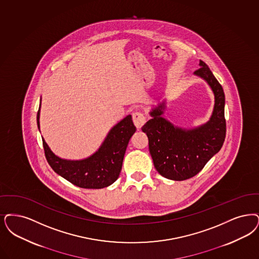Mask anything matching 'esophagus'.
I'll return each mask as SVG.
<instances>
[{"mask_svg": "<svg viewBox=\"0 0 259 259\" xmlns=\"http://www.w3.org/2000/svg\"><path fill=\"white\" fill-rule=\"evenodd\" d=\"M133 121H134L135 126L138 129H141L142 126L145 123V115L141 112H135L133 113Z\"/></svg>", "mask_w": 259, "mask_h": 259, "instance_id": "esophagus-1", "label": "esophagus"}]
</instances>
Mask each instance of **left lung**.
<instances>
[{
	"label": "left lung",
	"instance_id": "8db88e82",
	"mask_svg": "<svg viewBox=\"0 0 259 259\" xmlns=\"http://www.w3.org/2000/svg\"><path fill=\"white\" fill-rule=\"evenodd\" d=\"M195 76L203 79L214 93L215 103L209 120L194 128H183L163 116L166 101L154 106L142 130L147 135L149 152L157 171L175 181L186 180L197 175L207 162L220 151L226 139L225 93L205 62Z\"/></svg>",
	"mask_w": 259,
	"mask_h": 259
}]
</instances>
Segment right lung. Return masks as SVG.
<instances>
[{
  "instance_id": "right-lung-1",
  "label": "right lung",
  "mask_w": 259,
  "mask_h": 259,
  "mask_svg": "<svg viewBox=\"0 0 259 259\" xmlns=\"http://www.w3.org/2000/svg\"><path fill=\"white\" fill-rule=\"evenodd\" d=\"M41 99L36 115L39 129ZM136 132L132 115L128 114L112 127L102 145L93 153L81 160H67L56 155L42 138L47 162L54 171L70 183L83 189H102L118 178L128 143Z\"/></svg>"
}]
</instances>
